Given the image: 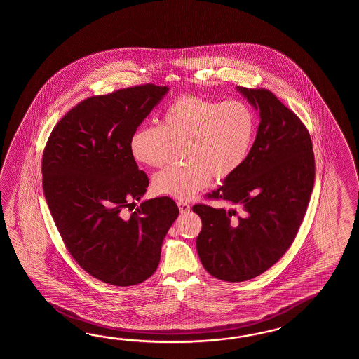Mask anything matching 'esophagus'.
<instances>
[{"mask_svg":"<svg viewBox=\"0 0 359 359\" xmlns=\"http://www.w3.org/2000/svg\"><path fill=\"white\" fill-rule=\"evenodd\" d=\"M177 205H178L180 212L182 214H187L190 212V204L186 203V201H183V200H178V201H177Z\"/></svg>","mask_w":359,"mask_h":359,"instance_id":"34e87169","label":"esophagus"}]
</instances>
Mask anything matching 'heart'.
I'll list each match as a JSON object with an SVG mask.
<instances>
[{
    "mask_svg": "<svg viewBox=\"0 0 359 359\" xmlns=\"http://www.w3.org/2000/svg\"><path fill=\"white\" fill-rule=\"evenodd\" d=\"M255 135V115L240 100L205 99L186 95L172 101L161 115V126H141L130 138L135 161L161 167L170 142H184L181 167L156 173L153 190L158 195L190 200L210 182L236 173L244 164Z\"/></svg>",
    "mask_w": 359,
    "mask_h": 359,
    "instance_id": "heart-1",
    "label": "heart"
}]
</instances>
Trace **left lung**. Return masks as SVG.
I'll use <instances>...</instances> for the list:
<instances>
[{
    "label": "left lung",
    "mask_w": 359,
    "mask_h": 359,
    "mask_svg": "<svg viewBox=\"0 0 359 359\" xmlns=\"http://www.w3.org/2000/svg\"><path fill=\"white\" fill-rule=\"evenodd\" d=\"M259 109L255 141L241 168L226 178L209 200H226L241 209L196 204L203 227L198 258L210 275L243 283L281 259L298 235L312 195L316 164L304 123L266 88L238 86Z\"/></svg>",
    "instance_id": "obj_1"
}]
</instances>
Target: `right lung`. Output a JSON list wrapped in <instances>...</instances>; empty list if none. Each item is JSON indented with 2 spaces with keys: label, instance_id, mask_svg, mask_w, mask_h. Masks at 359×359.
I'll return each instance as SVG.
<instances>
[{
  "label": "right lung",
  "instance_id": "right-lung-1",
  "mask_svg": "<svg viewBox=\"0 0 359 359\" xmlns=\"http://www.w3.org/2000/svg\"><path fill=\"white\" fill-rule=\"evenodd\" d=\"M167 91L146 83L87 97L61 118L43 150L42 187L64 245L109 285L132 286L153 275L180 213L168 196L126 213L149 186L130 155V135Z\"/></svg>",
  "mask_w": 359,
  "mask_h": 359
}]
</instances>
